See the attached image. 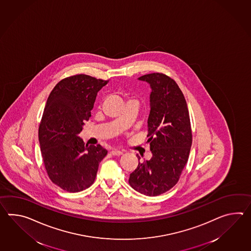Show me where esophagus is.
Returning a JSON list of instances; mask_svg holds the SVG:
<instances>
[{
    "label": "esophagus",
    "mask_w": 251,
    "mask_h": 251,
    "mask_svg": "<svg viewBox=\"0 0 251 251\" xmlns=\"http://www.w3.org/2000/svg\"><path fill=\"white\" fill-rule=\"evenodd\" d=\"M111 154H112V156H122L123 155V151L113 150V151H111Z\"/></svg>",
    "instance_id": "obj_1"
}]
</instances>
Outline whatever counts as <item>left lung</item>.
Segmentation results:
<instances>
[{"label":"left lung","instance_id":"obj_1","mask_svg":"<svg viewBox=\"0 0 251 251\" xmlns=\"http://www.w3.org/2000/svg\"><path fill=\"white\" fill-rule=\"evenodd\" d=\"M139 79L148 82L152 90L148 119L152 157L139 162L128 183L142 195L156 196L176 184L188 160L193 140L189 112L182 91L172 78L152 73Z\"/></svg>","mask_w":251,"mask_h":251}]
</instances>
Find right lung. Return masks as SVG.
Returning a JSON list of instances; mask_svg holds the SVG:
<instances>
[{"mask_svg": "<svg viewBox=\"0 0 251 251\" xmlns=\"http://www.w3.org/2000/svg\"><path fill=\"white\" fill-rule=\"evenodd\" d=\"M108 82L84 74L64 78L47 100L39 124L40 151L49 177L67 192H81L94 184L107 155L100 145H84L78 134L91 117L97 93Z\"/></svg>", "mask_w": 251, "mask_h": 251, "instance_id": "add662e5", "label": "right lung"}]
</instances>
